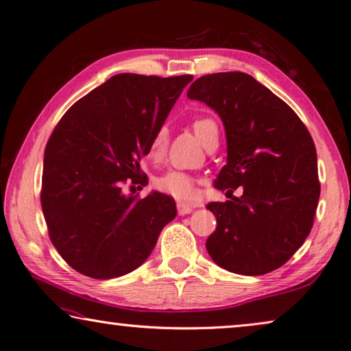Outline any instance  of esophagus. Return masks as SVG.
<instances>
[{
  "label": "esophagus",
  "instance_id": "esophagus-1",
  "mask_svg": "<svg viewBox=\"0 0 351 351\" xmlns=\"http://www.w3.org/2000/svg\"><path fill=\"white\" fill-rule=\"evenodd\" d=\"M194 210V206L186 205L184 202H178V214L179 215H185V214H191Z\"/></svg>",
  "mask_w": 351,
  "mask_h": 351
}]
</instances>
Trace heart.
Returning a JSON list of instances; mask_svg holds the SVG:
<instances>
[{
  "instance_id": "1",
  "label": "heart",
  "mask_w": 351,
  "mask_h": 351,
  "mask_svg": "<svg viewBox=\"0 0 351 351\" xmlns=\"http://www.w3.org/2000/svg\"><path fill=\"white\" fill-rule=\"evenodd\" d=\"M193 132L197 136L199 141L205 145L210 134L218 132V128L215 121L210 118H200L193 122ZM166 130L160 128L158 132L154 134L149 143V157H161L166 148ZM154 184H156L157 190H160L161 193L172 195V197L179 200H193L197 197V186H195L197 181H195V178L185 172H181V170H169V172L158 176Z\"/></svg>"
}]
</instances>
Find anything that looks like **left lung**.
I'll return each instance as SVG.
<instances>
[{"label":"left lung","mask_w":351,"mask_h":351,"mask_svg":"<svg viewBox=\"0 0 351 351\" xmlns=\"http://www.w3.org/2000/svg\"><path fill=\"white\" fill-rule=\"evenodd\" d=\"M186 97L214 109L226 128L227 165L214 186L243 189L241 197L208 203L217 218L209 256L234 274L272 272L313 229L320 197L313 137L287 103L247 73L202 76Z\"/></svg>","instance_id":"left-lung-1"}]
</instances>
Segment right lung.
Returning a JSON list of instances; mask_svg holds the SVG:
<instances>
[{
  "label": "right lung",
  "mask_w": 351,
  "mask_h": 351,
  "mask_svg": "<svg viewBox=\"0 0 351 351\" xmlns=\"http://www.w3.org/2000/svg\"><path fill=\"white\" fill-rule=\"evenodd\" d=\"M191 80L122 73L77 100L56 124L45 149L40 200L49 238L79 274L110 280L134 271L176 217L169 195L154 191L138 199L122 186H145L138 161Z\"/></svg>",
  "instance_id": "obj_1"
}]
</instances>
